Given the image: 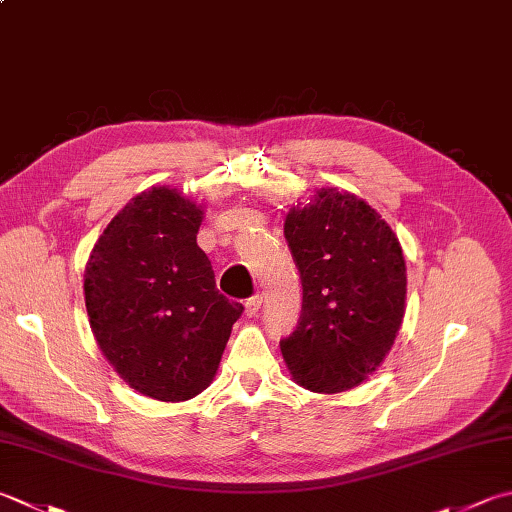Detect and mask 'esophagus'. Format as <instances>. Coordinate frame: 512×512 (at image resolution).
<instances>
[{"instance_id":"1","label":"esophagus","mask_w":512,"mask_h":512,"mask_svg":"<svg viewBox=\"0 0 512 512\" xmlns=\"http://www.w3.org/2000/svg\"><path fill=\"white\" fill-rule=\"evenodd\" d=\"M262 302H264V297H262V295H253V297H248V299H246V304H244V308H246V315H248V317H255V315L259 313V308H262Z\"/></svg>"}]
</instances>
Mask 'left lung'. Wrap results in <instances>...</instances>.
I'll list each match as a JSON object with an SVG mask.
<instances>
[{"mask_svg": "<svg viewBox=\"0 0 512 512\" xmlns=\"http://www.w3.org/2000/svg\"><path fill=\"white\" fill-rule=\"evenodd\" d=\"M284 235L304 288L297 328L279 342L290 373L315 393L359 386L384 362L404 319L399 239L364 199L335 188L290 208Z\"/></svg>", "mask_w": 512, "mask_h": 512, "instance_id": "1", "label": "left lung"}]
</instances>
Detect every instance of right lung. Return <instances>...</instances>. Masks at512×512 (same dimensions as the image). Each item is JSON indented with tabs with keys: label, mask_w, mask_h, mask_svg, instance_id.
Instances as JSON below:
<instances>
[{
	"label": "right lung",
	"mask_w": 512,
	"mask_h": 512,
	"mask_svg": "<svg viewBox=\"0 0 512 512\" xmlns=\"http://www.w3.org/2000/svg\"><path fill=\"white\" fill-rule=\"evenodd\" d=\"M204 210L153 186L119 210L88 257L84 295L104 357L130 388L186 402L213 382L244 306L215 286L197 246Z\"/></svg>",
	"instance_id": "add662e5"
}]
</instances>
